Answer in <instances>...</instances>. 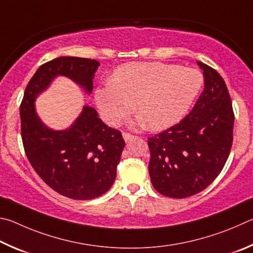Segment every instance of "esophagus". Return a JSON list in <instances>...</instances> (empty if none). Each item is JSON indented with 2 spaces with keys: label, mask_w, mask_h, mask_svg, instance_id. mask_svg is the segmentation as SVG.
Here are the masks:
<instances>
[{
  "label": "esophagus",
  "mask_w": 253,
  "mask_h": 253,
  "mask_svg": "<svg viewBox=\"0 0 253 253\" xmlns=\"http://www.w3.org/2000/svg\"><path fill=\"white\" fill-rule=\"evenodd\" d=\"M122 136H123V139H124V141H126V142H127V141H130L131 139H133V138H134V135H133V134H131V133H126V132H123V133H122Z\"/></svg>",
  "instance_id": "1"
}]
</instances>
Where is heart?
I'll return each instance as SVG.
<instances>
[{
    "instance_id": "obj_1",
    "label": "heart",
    "mask_w": 253,
    "mask_h": 253,
    "mask_svg": "<svg viewBox=\"0 0 253 253\" xmlns=\"http://www.w3.org/2000/svg\"><path fill=\"white\" fill-rule=\"evenodd\" d=\"M202 84L198 70L161 62H133L119 66L110 82L95 88L94 99L102 119L111 126H118L135 105L144 126L160 131L187 114Z\"/></svg>"
}]
</instances>
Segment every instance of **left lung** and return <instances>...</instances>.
Wrapping results in <instances>:
<instances>
[{"label": "left lung", "mask_w": 253, "mask_h": 253, "mask_svg": "<svg viewBox=\"0 0 253 253\" xmlns=\"http://www.w3.org/2000/svg\"><path fill=\"white\" fill-rule=\"evenodd\" d=\"M197 63L205 88L191 112L148 139L152 185L169 198H188L205 190L223 169L232 147L234 114L224 80L209 65Z\"/></svg>", "instance_id": "obj_1"}]
</instances>
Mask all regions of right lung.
I'll return each instance as SVG.
<instances>
[{
	"mask_svg": "<svg viewBox=\"0 0 253 253\" xmlns=\"http://www.w3.org/2000/svg\"><path fill=\"white\" fill-rule=\"evenodd\" d=\"M99 65L74 56L46 62L30 80L20 106L22 141L31 166L48 187L74 200H91L112 187L126 142L121 132L102 122L88 105L68 129L52 130L35 112V99L59 75L90 94Z\"/></svg>",
	"mask_w": 253,
	"mask_h": 253,
	"instance_id": "obj_1",
	"label": "right lung"
}]
</instances>
